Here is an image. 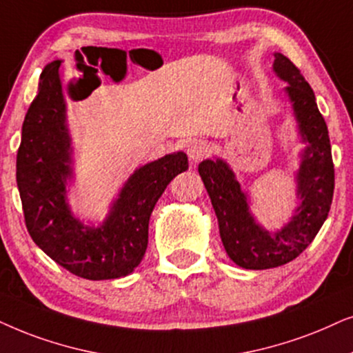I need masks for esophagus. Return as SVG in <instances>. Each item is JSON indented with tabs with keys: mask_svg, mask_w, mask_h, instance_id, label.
I'll list each match as a JSON object with an SVG mask.
<instances>
[{
	"mask_svg": "<svg viewBox=\"0 0 353 353\" xmlns=\"http://www.w3.org/2000/svg\"><path fill=\"white\" fill-rule=\"evenodd\" d=\"M185 153L192 163H199L210 153V145L201 139H194L187 142Z\"/></svg>",
	"mask_w": 353,
	"mask_h": 353,
	"instance_id": "obj_1",
	"label": "esophagus"
}]
</instances>
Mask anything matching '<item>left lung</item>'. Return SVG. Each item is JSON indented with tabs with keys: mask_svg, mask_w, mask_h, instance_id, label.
Returning <instances> with one entry per match:
<instances>
[{
	"mask_svg": "<svg viewBox=\"0 0 353 353\" xmlns=\"http://www.w3.org/2000/svg\"><path fill=\"white\" fill-rule=\"evenodd\" d=\"M272 69L288 82L285 95L292 103L299 134L307 148L295 176L300 205L288 224L270 232L258 224L248 208V195L236 174L221 158L199 164L201 181L218 216L219 234L229 258L245 270H270L292 261L307 248L330 213L334 194L330 134L314 93L292 61L274 53Z\"/></svg>",
	"mask_w": 353,
	"mask_h": 353,
	"instance_id": "obj_1",
	"label": "left lung"
}]
</instances>
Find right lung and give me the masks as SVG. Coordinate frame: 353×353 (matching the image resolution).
I'll return each instance as SVG.
<instances>
[{
    "mask_svg": "<svg viewBox=\"0 0 353 353\" xmlns=\"http://www.w3.org/2000/svg\"><path fill=\"white\" fill-rule=\"evenodd\" d=\"M59 65V59L45 65L22 124L16 179L27 231L51 260L79 278L117 279L142 261L154 205L189 161L177 152L145 164L122 187L100 228L79 221L65 196L72 148Z\"/></svg>",
    "mask_w": 353,
    "mask_h": 353,
    "instance_id": "1",
    "label": "right lung"
}]
</instances>
